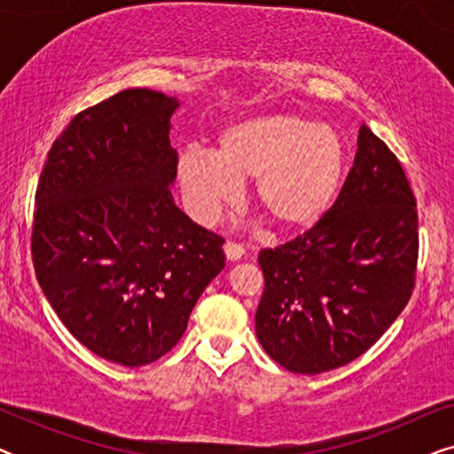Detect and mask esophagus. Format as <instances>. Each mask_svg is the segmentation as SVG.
Instances as JSON below:
<instances>
[{"mask_svg":"<svg viewBox=\"0 0 454 454\" xmlns=\"http://www.w3.org/2000/svg\"><path fill=\"white\" fill-rule=\"evenodd\" d=\"M225 256H227V260H239L241 256H244L246 254V250H244V246L241 244H238V241H225Z\"/></svg>","mask_w":454,"mask_h":454,"instance_id":"34e87169","label":"esophagus"}]
</instances>
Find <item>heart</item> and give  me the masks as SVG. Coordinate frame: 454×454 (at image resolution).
Wrapping results in <instances>:
<instances>
[{
  "mask_svg": "<svg viewBox=\"0 0 454 454\" xmlns=\"http://www.w3.org/2000/svg\"><path fill=\"white\" fill-rule=\"evenodd\" d=\"M347 151L328 123L295 114H264L227 126L215 153L188 146L177 179L198 219L208 221L252 179V200L278 231L312 227L337 200Z\"/></svg>",
  "mask_w": 454,
  "mask_h": 454,
  "instance_id": "obj_1",
  "label": "heart"
}]
</instances>
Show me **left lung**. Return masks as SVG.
Listing matches in <instances>:
<instances>
[{
  "label": "left lung",
  "instance_id": "obj_1",
  "mask_svg": "<svg viewBox=\"0 0 454 454\" xmlns=\"http://www.w3.org/2000/svg\"><path fill=\"white\" fill-rule=\"evenodd\" d=\"M418 204L396 154L362 126L337 200L287 244L260 250L256 337L295 374L353 362L407 306L415 287Z\"/></svg>",
  "mask_w": 454,
  "mask_h": 454
}]
</instances>
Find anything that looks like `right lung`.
<instances>
[{
    "mask_svg": "<svg viewBox=\"0 0 454 454\" xmlns=\"http://www.w3.org/2000/svg\"><path fill=\"white\" fill-rule=\"evenodd\" d=\"M177 98L126 89L72 117L35 194V275L67 331L98 357L138 368L184 337L225 266L223 239L173 202Z\"/></svg>",
    "mask_w": 454,
    "mask_h": 454,
    "instance_id": "right-lung-1",
    "label": "right lung"
}]
</instances>
